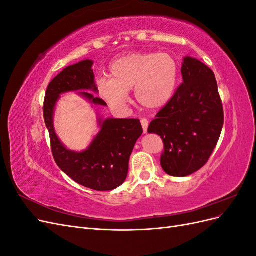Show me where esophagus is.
Returning a JSON list of instances; mask_svg holds the SVG:
<instances>
[{
  "mask_svg": "<svg viewBox=\"0 0 256 256\" xmlns=\"http://www.w3.org/2000/svg\"><path fill=\"white\" fill-rule=\"evenodd\" d=\"M141 124H142L144 134H147V129H148V120H145V118H142L141 120Z\"/></svg>",
  "mask_w": 256,
  "mask_h": 256,
  "instance_id": "obj_1",
  "label": "esophagus"
}]
</instances>
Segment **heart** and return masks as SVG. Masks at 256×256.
<instances>
[{
  "label": "heart",
  "instance_id": "heart-1",
  "mask_svg": "<svg viewBox=\"0 0 256 256\" xmlns=\"http://www.w3.org/2000/svg\"><path fill=\"white\" fill-rule=\"evenodd\" d=\"M109 70L110 79L100 78L97 90L115 108L126 106L131 90L138 104L148 110L164 106L175 92L177 64L168 53H130L114 60Z\"/></svg>",
  "mask_w": 256,
  "mask_h": 256
}]
</instances>
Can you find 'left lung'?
I'll use <instances>...</instances> for the list:
<instances>
[{
	"label": "left lung",
	"instance_id": "8db88e82",
	"mask_svg": "<svg viewBox=\"0 0 256 256\" xmlns=\"http://www.w3.org/2000/svg\"><path fill=\"white\" fill-rule=\"evenodd\" d=\"M184 82L148 127L164 144L160 164L171 176L191 175L206 164L224 122L214 74L190 56L182 66Z\"/></svg>",
	"mask_w": 256,
	"mask_h": 256
}]
</instances>
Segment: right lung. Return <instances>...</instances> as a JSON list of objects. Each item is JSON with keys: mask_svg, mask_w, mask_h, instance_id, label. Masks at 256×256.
Returning <instances> with one entry per match:
<instances>
[{"mask_svg": "<svg viewBox=\"0 0 256 256\" xmlns=\"http://www.w3.org/2000/svg\"><path fill=\"white\" fill-rule=\"evenodd\" d=\"M92 60H85L66 67L48 85L44 102V118L50 134L51 150L58 168L72 180L96 191H109L125 182L130 154L143 134L134 118H98L100 131L83 152L67 150L53 125V114L60 96L67 92L79 94L92 104L106 106L102 99L84 90L97 92Z\"/></svg>", "mask_w": 256, "mask_h": 256, "instance_id": "right-lung-1", "label": "right lung"}]
</instances>
